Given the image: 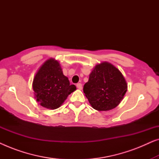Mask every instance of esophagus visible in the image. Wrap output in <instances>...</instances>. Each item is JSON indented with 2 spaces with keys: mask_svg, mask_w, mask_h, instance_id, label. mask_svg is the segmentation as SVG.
I'll return each mask as SVG.
<instances>
[{
  "mask_svg": "<svg viewBox=\"0 0 159 159\" xmlns=\"http://www.w3.org/2000/svg\"><path fill=\"white\" fill-rule=\"evenodd\" d=\"M77 88L79 89V90H82V85L81 83H77Z\"/></svg>",
  "mask_w": 159,
  "mask_h": 159,
  "instance_id": "34e87169",
  "label": "esophagus"
}]
</instances>
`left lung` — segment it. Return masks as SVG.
<instances>
[{
    "instance_id": "left-lung-1",
    "label": "left lung",
    "mask_w": 159,
    "mask_h": 159,
    "mask_svg": "<svg viewBox=\"0 0 159 159\" xmlns=\"http://www.w3.org/2000/svg\"><path fill=\"white\" fill-rule=\"evenodd\" d=\"M127 90V84L122 74L108 62L95 66L83 88L89 103L98 111H109L116 107Z\"/></svg>"
}]
</instances>
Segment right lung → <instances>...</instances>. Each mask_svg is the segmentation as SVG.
I'll list each match as a JSON object with an SVG mask.
<instances>
[{"label":"right lung","instance_id":"right-lung-1","mask_svg":"<svg viewBox=\"0 0 159 159\" xmlns=\"http://www.w3.org/2000/svg\"><path fill=\"white\" fill-rule=\"evenodd\" d=\"M36 101L43 107L56 109L64 103L69 94L76 90L64 75L60 64L50 58L42 65L32 84Z\"/></svg>","mask_w":159,"mask_h":159}]
</instances>
